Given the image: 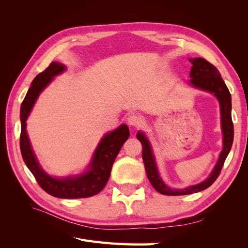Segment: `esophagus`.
<instances>
[{
  "instance_id": "34e87169",
  "label": "esophagus",
  "mask_w": 248,
  "mask_h": 248,
  "mask_svg": "<svg viewBox=\"0 0 248 248\" xmlns=\"http://www.w3.org/2000/svg\"><path fill=\"white\" fill-rule=\"evenodd\" d=\"M127 123L133 127H140L142 124V118L139 114H131L127 117Z\"/></svg>"
}]
</instances>
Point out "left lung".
Wrapping results in <instances>:
<instances>
[{
  "instance_id": "obj_1",
  "label": "left lung",
  "mask_w": 248,
  "mask_h": 248,
  "mask_svg": "<svg viewBox=\"0 0 248 248\" xmlns=\"http://www.w3.org/2000/svg\"><path fill=\"white\" fill-rule=\"evenodd\" d=\"M189 61L192 64L189 74V77L191 78L189 80L190 85L194 88L202 90V91L212 93L219 101L221 115V129L223 133V148L216 166L214 167L212 172L204 182L186 187V188L183 189H174L167 186L161 180L158 170H157L156 167V162L152 152L151 145H150V141L148 140L144 132L139 131L137 134V138L142 146L141 156L142 160H144L147 177L150 183H151L155 188V190H157L161 194H164V196H184V194H190L202 191L208 188L209 186H211L220 174L223 163L226 161L227 157L231 151L232 140H234V125H232L231 112L232 98L229 89L226 86V84H224L223 79L221 78L219 71L217 70L215 66H213L211 63H209L207 60L202 58L189 59Z\"/></svg>"
}]
</instances>
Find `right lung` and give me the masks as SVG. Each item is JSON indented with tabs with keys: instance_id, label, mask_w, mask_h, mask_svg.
<instances>
[{
	"instance_id": "add662e5",
	"label": "right lung",
	"mask_w": 248,
	"mask_h": 248,
	"mask_svg": "<svg viewBox=\"0 0 248 248\" xmlns=\"http://www.w3.org/2000/svg\"><path fill=\"white\" fill-rule=\"evenodd\" d=\"M66 67L58 62H51L47 68L39 73L30 87L20 107V152L22 159L31 170L41 188L52 197L60 199L90 198L100 192L107 185L110 176L111 167L124 142L129 138L128 126L123 124L117 129L107 133L96 148L89 170L79 176L54 178L44 171L36 159L27 133V119L34 103L51 79L62 73Z\"/></svg>"
}]
</instances>
